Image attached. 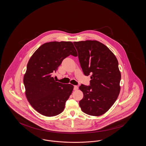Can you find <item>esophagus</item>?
<instances>
[{"label":"esophagus","instance_id":"1","mask_svg":"<svg viewBox=\"0 0 146 146\" xmlns=\"http://www.w3.org/2000/svg\"><path fill=\"white\" fill-rule=\"evenodd\" d=\"M78 89V86L75 85L74 86V90H77Z\"/></svg>","mask_w":146,"mask_h":146}]
</instances>
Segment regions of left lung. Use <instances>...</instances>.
Listing matches in <instances>:
<instances>
[{"mask_svg": "<svg viewBox=\"0 0 146 146\" xmlns=\"http://www.w3.org/2000/svg\"><path fill=\"white\" fill-rule=\"evenodd\" d=\"M84 74L91 75L90 85L82 84L84 97L79 106L85 113L100 116L108 111L120 91L121 73L114 54L96 40L74 42Z\"/></svg>", "mask_w": 146, "mask_h": 146, "instance_id": "8db88e82", "label": "left lung"}]
</instances>
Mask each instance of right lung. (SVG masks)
I'll return each mask as SVG.
<instances>
[{"label":"right lung","instance_id":"right-lung-1","mask_svg":"<svg viewBox=\"0 0 146 146\" xmlns=\"http://www.w3.org/2000/svg\"><path fill=\"white\" fill-rule=\"evenodd\" d=\"M70 55L78 56L72 42H49L37 49L28 61L23 77L25 94L32 107L44 116L62 113L73 90V85L57 82L51 76Z\"/></svg>","mask_w":146,"mask_h":146}]
</instances>
